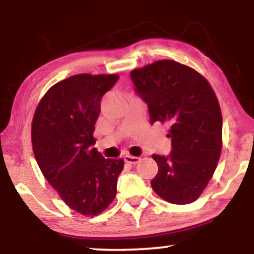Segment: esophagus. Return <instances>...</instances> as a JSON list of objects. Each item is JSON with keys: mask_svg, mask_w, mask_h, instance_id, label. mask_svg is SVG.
Wrapping results in <instances>:
<instances>
[{"mask_svg": "<svg viewBox=\"0 0 254 254\" xmlns=\"http://www.w3.org/2000/svg\"><path fill=\"white\" fill-rule=\"evenodd\" d=\"M124 161L127 162V164L136 165L137 162H139V157H137V156H131V155H125V156H124Z\"/></svg>", "mask_w": 254, "mask_h": 254, "instance_id": "esophagus-1", "label": "esophagus"}]
</instances>
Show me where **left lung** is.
I'll return each instance as SVG.
<instances>
[{"label": "left lung", "instance_id": "1", "mask_svg": "<svg viewBox=\"0 0 254 254\" xmlns=\"http://www.w3.org/2000/svg\"><path fill=\"white\" fill-rule=\"evenodd\" d=\"M136 93L149 110L150 123L170 127L168 156L154 154L159 172L151 188L172 204L198 199L216 170L222 150V113L203 75L172 60L133 69Z\"/></svg>", "mask_w": 254, "mask_h": 254}]
</instances>
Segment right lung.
<instances>
[{
	"instance_id": "obj_1",
	"label": "right lung",
	"mask_w": 254,
	"mask_h": 254,
	"mask_svg": "<svg viewBox=\"0 0 254 254\" xmlns=\"http://www.w3.org/2000/svg\"><path fill=\"white\" fill-rule=\"evenodd\" d=\"M116 74H77L51 87L32 121V147L43 176L78 214L95 216L115 199L122 159H104L93 148L95 122Z\"/></svg>"
}]
</instances>
